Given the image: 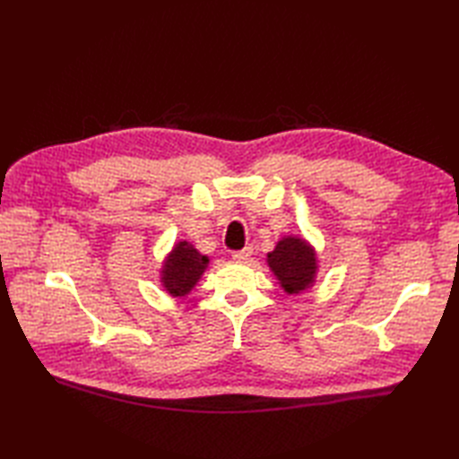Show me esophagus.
<instances>
[{
  "instance_id": "34e87169",
  "label": "esophagus",
  "mask_w": 459,
  "mask_h": 459,
  "mask_svg": "<svg viewBox=\"0 0 459 459\" xmlns=\"http://www.w3.org/2000/svg\"><path fill=\"white\" fill-rule=\"evenodd\" d=\"M250 256H252V248L250 247L232 252V260H237V262H247Z\"/></svg>"
}]
</instances>
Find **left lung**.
Segmentation results:
<instances>
[{
  "instance_id": "obj_1",
  "label": "left lung",
  "mask_w": 459,
  "mask_h": 459,
  "mask_svg": "<svg viewBox=\"0 0 459 459\" xmlns=\"http://www.w3.org/2000/svg\"><path fill=\"white\" fill-rule=\"evenodd\" d=\"M268 268L286 294H301L316 284L317 252L306 238L288 235L268 252Z\"/></svg>"
}]
</instances>
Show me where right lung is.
I'll return each instance as SVG.
<instances>
[{
    "label": "right lung",
    "mask_w": 459,
    "mask_h": 459,
    "mask_svg": "<svg viewBox=\"0 0 459 459\" xmlns=\"http://www.w3.org/2000/svg\"><path fill=\"white\" fill-rule=\"evenodd\" d=\"M207 266V256H203L191 242L179 240L175 242L171 252L163 260L160 270V281L171 298L183 299L197 286V281L204 274Z\"/></svg>",
    "instance_id": "right-lung-1"
}]
</instances>
